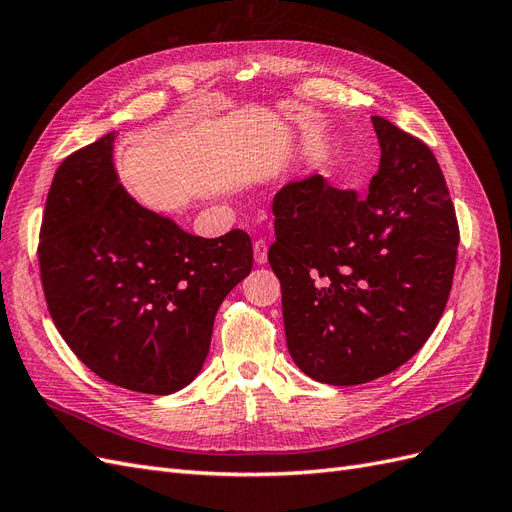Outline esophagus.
Masks as SVG:
<instances>
[{"label":"esophagus","mask_w":512,"mask_h":512,"mask_svg":"<svg viewBox=\"0 0 512 512\" xmlns=\"http://www.w3.org/2000/svg\"><path fill=\"white\" fill-rule=\"evenodd\" d=\"M267 252H269V245L265 239H256L254 241V260L258 265H265L267 262Z\"/></svg>","instance_id":"1"}]
</instances>
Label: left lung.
Returning a JSON list of instances; mask_svg holds the SVG:
<instances>
[{
    "mask_svg": "<svg viewBox=\"0 0 512 512\" xmlns=\"http://www.w3.org/2000/svg\"><path fill=\"white\" fill-rule=\"evenodd\" d=\"M371 121L382 156L367 194L312 175L273 198L269 262L288 352L335 386L391 374L421 350L457 262V215L436 156L384 117Z\"/></svg>",
    "mask_w": 512,
    "mask_h": 512,
    "instance_id": "8db88e82",
    "label": "left lung"
}]
</instances>
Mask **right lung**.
<instances>
[{"instance_id":"add662e5","label":"right lung","mask_w":512,"mask_h":512,"mask_svg":"<svg viewBox=\"0 0 512 512\" xmlns=\"http://www.w3.org/2000/svg\"><path fill=\"white\" fill-rule=\"evenodd\" d=\"M115 134L59 164L40 226L49 314L70 350L102 380L168 395L207 359L226 294L252 271V239H203L141 207L113 166Z\"/></svg>"}]
</instances>
